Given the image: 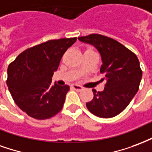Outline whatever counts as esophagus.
<instances>
[{
  "instance_id": "1",
  "label": "esophagus",
  "mask_w": 152,
  "mask_h": 152,
  "mask_svg": "<svg viewBox=\"0 0 152 152\" xmlns=\"http://www.w3.org/2000/svg\"><path fill=\"white\" fill-rule=\"evenodd\" d=\"M71 87L73 89L76 90V91H82V90L83 89V87H81V86H79V85H77V84H73V85H71Z\"/></svg>"
}]
</instances>
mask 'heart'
Returning a JSON list of instances; mask_svg holds the SVG:
<instances>
[{
  "label": "heart",
  "instance_id": "heart-1",
  "mask_svg": "<svg viewBox=\"0 0 152 152\" xmlns=\"http://www.w3.org/2000/svg\"><path fill=\"white\" fill-rule=\"evenodd\" d=\"M89 50H91V49H89Z\"/></svg>",
  "mask_w": 152,
  "mask_h": 152
}]
</instances>
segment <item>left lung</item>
<instances>
[{
	"mask_svg": "<svg viewBox=\"0 0 152 152\" xmlns=\"http://www.w3.org/2000/svg\"><path fill=\"white\" fill-rule=\"evenodd\" d=\"M81 42L93 45L101 56L100 73L106 80L103 91L92 89L94 98L86 104L91 113L102 118L117 116L138 92L142 79L139 61L134 53L113 39L98 34L82 36Z\"/></svg>",
	"mask_w": 152,
	"mask_h": 152,
	"instance_id": "obj_1",
	"label": "left lung"
}]
</instances>
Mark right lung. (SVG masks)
I'll list each match as a JSON object with an SVG mask.
<instances>
[{
  "label": "right lung",
  "instance_id": "1",
  "mask_svg": "<svg viewBox=\"0 0 152 152\" xmlns=\"http://www.w3.org/2000/svg\"><path fill=\"white\" fill-rule=\"evenodd\" d=\"M76 40V37L48 40L25 50L10 64L9 91L28 116L44 120L61 110L69 87L52 85V77L63 54Z\"/></svg>",
  "mask_w": 152,
  "mask_h": 152
}]
</instances>
